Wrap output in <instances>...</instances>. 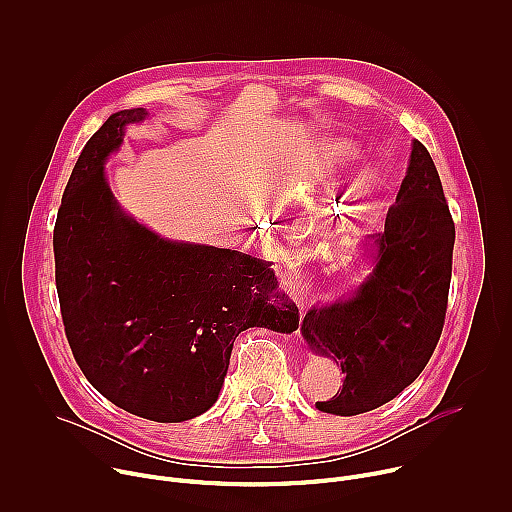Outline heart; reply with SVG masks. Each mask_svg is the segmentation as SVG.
Wrapping results in <instances>:
<instances>
[{
	"mask_svg": "<svg viewBox=\"0 0 512 512\" xmlns=\"http://www.w3.org/2000/svg\"><path fill=\"white\" fill-rule=\"evenodd\" d=\"M328 154H330V160L336 164H346V162H352L358 158L356 145L346 139H338V141L330 143ZM379 188H381L379 172L375 168H362L360 172H356V176L350 184L348 196L354 202H371L379 194Z\"/></svg>",
	"mask_w": 512,
	"mask_h": 512,
	"instance_id": "1",
	"label": "heart"
}]
</instances>
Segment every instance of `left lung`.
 <instances>
[{"instance_id":"8db88e82","label":"left lung","mask_w":512,"mask_h":512,"mask_svg":"<svg viewBox=\"0 0 512 512\" xmlns=\"http://www.w3.org/2000/svg\"><path fill=\"white\" fill-rule=\"evenodd\" d=\"M456 229L440 174L413 139L385 231L364 243L369 275L348 298L312 306L300 322L312 352L340 362L342 391L316 407L332 415L377 409L409 387L442 336Z\"/></svg>"}]
</instances>
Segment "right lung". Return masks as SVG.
Returning a JSON list of instances; mask_svg holds the SVG:
<instances>
[{
	"label": "right lung",
	"mask_w": 512,
	"mask_h": 512,
	"mask_svg": "<svg viewBox=\"0 0 512 512\" xmlns=\"http://www.w3.org/2000/svg\"><path fill=\"white\" fill-rule=\"evenodd\" d=\"M148 115L113 113L81 152L56 216V289L89 383L133 415L178 423L216 403L243 330L294 332L300 318L267 261L164 239L119 206L105 164Z\"/></svg>",
	"instance_id": "1"
}]
</instances>
